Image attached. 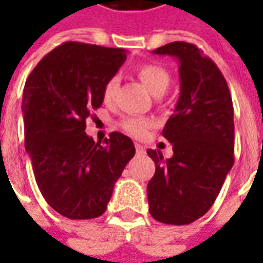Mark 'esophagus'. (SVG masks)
Masks as SVG:
<instances>
[{
	"instance_id": "1",
	"label": "esophagus",
	"mask_w": 263,
	"mask_h": 263,
	"mask_svg": "<svg viewBox=\"0 0 263 263\" xmlns=\"http://www.w3.org/2000/svg\"><path fill=\"white\" fill-rule=\"evenodd\" d=\"M135 147H136L137 154H145V147L142 146L140 143H136V145H135Z\"/></svg>"
}]
</instances>
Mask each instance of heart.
I'll return each mask as SVG.
<instances>
[{
	"label": "heart",
	"instance_id": "1",
	"mask_svg": "<svg viewBox=\"0 0 263 263\" xmlns=\"http://www.w3.org/2000/svg\"><path fill=\"white\" fill-rule=\"evenodd\" d=\"M136 73L137 77L142 80V83L147 87V90L154 96H162L167 92L168 86H170V74L164 67H161L159 64H154V63H147V64H142L139 67ZM117 85H118V79L116 76L109 77L106 80V83L104 85V90H102L105 102L112 101L117 90ZM151 126H152V123L149 120L140 118V117H126L120 123V127L133 137L145 136Z\"/></svg>",
	"mask_w": 263,
	"mask_h": 263
}]
</instances>
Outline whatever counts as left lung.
<instances>
[{"label":"left lung","mask_w":263,"mask_h":263,"mask_svg":"<svg viewBox=\"0 0 263 263\" xmlns=\"http://www.w3.org/2000/svg\"><path fill=\"white\" fill-rule=\"evenodd\" d=\"M154 54L178 60L180 98L162 136L174 155L147 149L155 174L147 183L149 212L159 222L184 226L214 205L234 164V111L227 82L196 45L171 42Z\"/></svg>","instance_id":"1"}]
</instances>
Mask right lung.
<instances>
[{"label":"right lung","mask_w":263,"mask_h":263,"mask_svg":"<svg viewBox=\"0 0 263 263\" xmlns=\"http://www.w3.org/2000/svg\"><path fill=\"white\" fill-rule=\"evenodd\" d=\"M126 49L64 42L32 70L23 89L25 146L37 187L63 217L92 219L105 212L114 184L136 149L112 132L104 143L85 132L104 102V85L126 61Z\"/></svg>","instance_id":"obj_1"}]
</instances>
